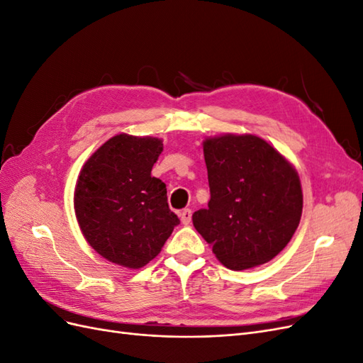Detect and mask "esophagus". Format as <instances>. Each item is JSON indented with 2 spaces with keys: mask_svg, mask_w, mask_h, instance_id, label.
<instances>
[{
  "mask_svg": "<svg viewBox=\"0 0 363 363\" xmlns=\"http://www.w3.org/2000/svg\"><path fill=\"white\" fill-rule=\"evenodd\" d=\"M180 221L184 225H188L192 221V211H191V208H183V211L180 212Z\"/></svg>",
  "mask_w": 363,
  "mask_h": 363,
  "instance_id": "obj_1",
  "label": "esophagus"
}]
</instances>
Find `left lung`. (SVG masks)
I'll use <instances>...</instances> for the list:
<instances>
[{
  "instance_id": "left-lung-1",
  "label": "left lung",
  "mask_w": 363,
  "mask_h": 363,
  "mask_svg": "<svg viewBox=\"0 0 363 363\" xmlns=\"http://www.w3.org/2000/svg\"><path fill=\"white\" fill-rule=\"evenodd\" d=\"M203 148L211 200L192 215L196 232L230 269L269 262L300 224L298 174L257 136L212 138Z\"/></svg>"
}]
</instances>
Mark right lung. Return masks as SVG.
I'll return each instance as SVG.
<instances>
[{"label": "right lung", "mask_w": 363, "mask_h": 363, "mask_svg": "<svg viewBox=\"0 0 363 363\" xmlns=\"http://www.w3.org/2000/svg\"><path fill=\"white\" fill-rule=\"evenodd\" d=\"M162 150L160 139L118 135L94 152L77 180V221L89 245L116 265H147L180 224L167 184L151 175Z\"/></svg>", "instance_id": "add662e5"}]
</instances>
